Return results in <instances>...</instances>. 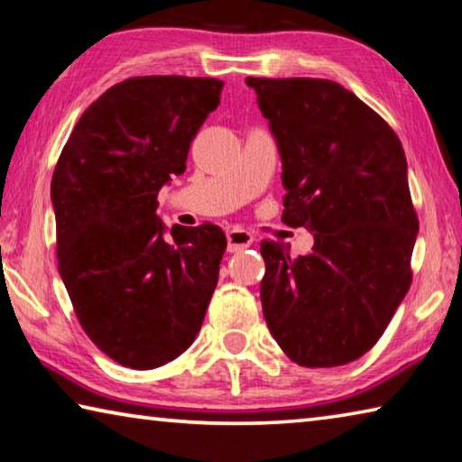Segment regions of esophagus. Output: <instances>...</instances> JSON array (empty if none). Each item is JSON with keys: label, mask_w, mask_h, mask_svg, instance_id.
<instances>
[{"label": "esophagus", "mask_w": 462, "mask_h": 462, "mask_svg": "<svg viewBox=\"0 0 462 462\" xmlns=\"http://www.w3.org/2000/svg\"><path fill=\"white\" fill-rule=\"evenodd\" d=\"M226 238H228V250H230V253H240V250L248 248L254 242L253 234H250L248 230H242V228L228 230V234H226Z\"/></svg>", "instance_id": "1"}]
</instances>
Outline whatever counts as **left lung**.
<instances>
[{
  "mask_svg": "<svg viewBox=\"0 0 462 462\" xmlns=\"http://www.w3.org/2000/svg\"><path fill=\"white\" fill-rule=\"evenodd\" d=\"M283 162V220L314 232L293 259L263 240V314L301 366L361 358L385 332L411 285L418 216L408 161L389 124L328 79L248 77Z\"/></svg>",
  "mask_w": 462,
  "mask_h": 462,
  "instance_id": "obj_1",
  "label": "left lung"
}]
</instances>
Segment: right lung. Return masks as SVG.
Wrapping results in <instances>:
<instances>
[{"label": "right lung", "instance_id": "right-lung-1", "mask_svg": "<svg viewBox=\"0 0 462 462\" xmlns=\"http://www.w3.org/2000/svg\"><path fill=\"white\" fill-rule=\"evenodd\" d=\"M214 77L116 83L85 109L52 173L59 273L85 334L136 371L173 361L198 336L217 283L220 226H165L156 195L220 104Z\"/></svg>", "mask_w": 462, "mask_h": 462}]
</instances>
